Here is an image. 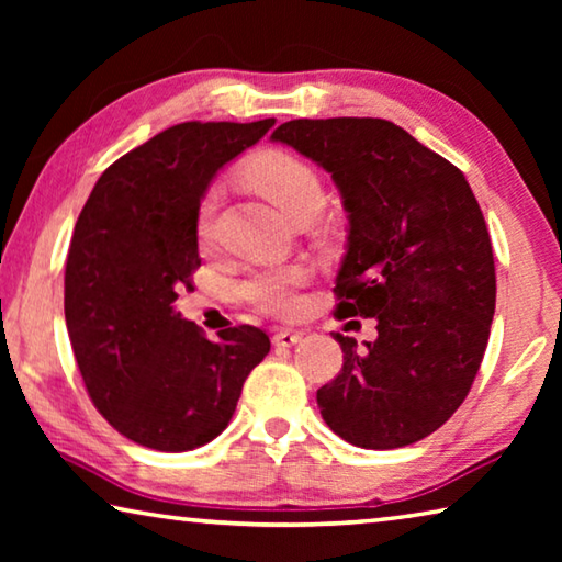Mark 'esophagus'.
I'll use <instances>...</instances> for the list:
<instances>
[{
	"mask_svg": "<svg viewBox=\"0 0 562 562\" xmlns=\"http://www.w3.org/2000/svg\"><path fill=\"white\" fill-rule=\"evenodd\" d=\"M297 341H302V331H294V329H278L272 335V345L274 347H294Z\"/></svg>",
	"mask_w": 562,
	"mask_h": 562,
	"instance_id": "1",
	"label": "esophagus"
}]
</instances>
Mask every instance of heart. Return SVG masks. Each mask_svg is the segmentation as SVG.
Returning <instances> with one entry per match:
<instances>
[{
	"label": "heart",
	"mask_w": 562,
	"mask_h": 562,
	"mask_svg": "<svg viewBox=\"0 0 562 562\" xmlns=\"http://www.w3.org/2000/svg\"><path fill=\"white\" fill-rule=\"evenodd\" d=\"M245 178L255 190L268 198L280 211L294 217L310 211H319L325 203L319 176L302 158L288 150H268L245 168ZM217 193L207 190L198 207L195 231L201 243L213 240ZM307 282V268L302 265H268V268L252 270L240 282V294L255 310L270 312V315H294L302 307L300 288Z\"/></svg>",
	"instance_id": "obj_1"
}]
</instances>
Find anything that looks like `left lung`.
I'll use <instances>...</instances> for the list:
<instances>
[{"mask_svg":"<svg viewBox=\"0 0 562 562\" xmlns=\"http://www.w3.org/2000/svg\"><path fill=\"white\" fill-rule=\"evenodd\" d=\"M331 173L349 217L337 317H372L376 339L335 335L345 364L317 389L322 418L361 449L434 434L479 374L496 312L491 235L469 180L384 119H297L274 128Z\"/></svg>","mask_w":562,"mask_h":562,"instance_id":"8db88e82","label":"left lung"}]
</instances>
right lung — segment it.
I'll return each mask as SVG.
<instances>
[{
  "mask_svg": "<svg viewBox=\"0 0 562 562\" xmlns=\"http://www.w3.org/2000/svg\"><path fill=\"white\" fill-rule=\"evenodd\" d=\"M272 126L188 121L160 131L103 170L76 221L64 274L76 364L101 416L148 449L213 441L270 351L250 325L211 341L173 302L201 268L195 221L213 176Z\"/></svg>",
  "mask_w": 562,
  "mask_h": 562,
  "instance_id": "1",
  "label": "right lung"
}]
</instances>
